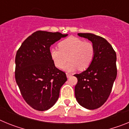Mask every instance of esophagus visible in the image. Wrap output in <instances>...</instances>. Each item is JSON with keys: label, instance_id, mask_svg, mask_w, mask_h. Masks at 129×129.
I'll use <instances>...</instances> for the list:
<instances>
[{"label": "esophagus", "instance_id": "obj_1", "mask_svg": "<svg viewBox=\"0 0 129 129\" xmlns=\"http://www.w3.org/2000/svg\"><path fill=\"white\" fill-rule=\"evenodd\" d=\"M71 76H72V75L70 74H68V73H67V78H69V77H70Z\"/></svg>", "mask_w": 129, "mask_h": 129}]
</instances>
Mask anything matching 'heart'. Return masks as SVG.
Here are the masks:
<instances>
[{
    "instance_id": "b5f03b06",
    "label": "heart",
    "mask_w": 129,
    "mask_h": 129,
    "mask_svg": "<svg viewBox=\"0 0 129 129\" xmlns=\"http://www.w3.org/2000/svg\"><path fill=\"white\" fill-rule=\"evenodd\" d=\"M58 48H52L50 51L51 59L55 67L62 68L69 60L64 69L66 71H74L87 69L94 57L95 49L92 43L84 41L76 37H69L61 41ZM68 59H67V57Z\"/></svg>"
}]
</instances>
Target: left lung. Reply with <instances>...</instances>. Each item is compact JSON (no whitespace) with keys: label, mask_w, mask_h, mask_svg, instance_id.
I'll return each mask as SVG.
<instances>
[{"label":"left lung","mask_w":129,"mask_h":129,"mask_svg":"<svg viewBox=\"0 0 129 129\" xmlns=\"http://www.w3.org/2000/svg\"><path fill=\"white\" fill-rule=\"evenodd\" d=\"M92 42L95 49L92 64L85 71L75 74L77 83L75 96L81 106L94 110L101 107L111 92L117 76L116 53L105 39L93 34H78Z\"/></svg>","instance_id":"left-lung-1"}]
</instances>
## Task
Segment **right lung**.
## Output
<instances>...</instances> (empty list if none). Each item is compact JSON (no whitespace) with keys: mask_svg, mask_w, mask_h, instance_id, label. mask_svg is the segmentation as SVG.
<instances>
[{"mask_svg":"<svg viewBox=\"0 0 129 129\" xmlns=\"http://www.w3.org/2000/svg\"><path fill=\"white\" fill-rule=\"evenodd\" d=\"M68 34L37 31L22 43L15 57V76L26 102L39 111L47 110L57 101L67 81L64 72L55 67L50 48Z\"/></svg>","mask_w":129,"mask_h":129,"instance_id":"obj_1","label":"right lung"}]
</instances>
